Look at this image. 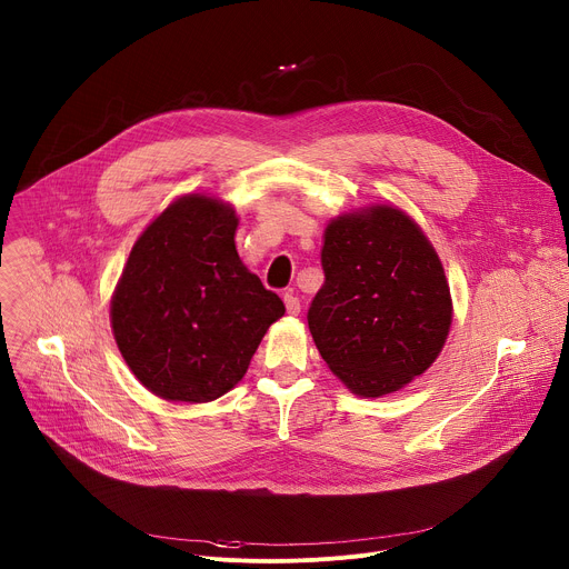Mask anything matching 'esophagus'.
<instances>
[{
  "label": "esophagus",
  "instance_id": "1",
  "mask_svg": "<svg viewBox=\"0 0 569 569\" xmlns=\"http://www.w3.org/2000/svg\"><path fill=\"white\" fill-rule=\"evenodd\" d=\"M283 303H286V310H288V315H299V310H301V303H299V299L292 295V292H286L283 295Z\"/></svg>",
  "mask_w": 569,
  "mask_h": 569
}]
</instances>
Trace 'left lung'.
<instances>
[{"label": "left lung", "mask_w": 569, "mask_h": 569, "mask_svg": "<svg viewBox=\"0 0 569 569\" xmlns=\"http://www.w3.org/2000/svg\"><path fill=\"white\" fill-rule=\"evenodd\" d=\"M321 270L308 329L353 393H391L437 360L452 321L450 288L410 216L371 207L333 220L323 233Z\"/></svg>", "instance_id": "1"}]
</instances>
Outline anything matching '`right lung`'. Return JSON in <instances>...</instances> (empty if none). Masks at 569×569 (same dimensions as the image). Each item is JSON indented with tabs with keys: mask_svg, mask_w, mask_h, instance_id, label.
Listing matches in <instances>:
<instances>
[{
	"mask_svg": "<svg viewBox=\"0 0 569 569\" xmlns=\"http://www.w3.org/2000/svg\"><path fill=\"white\" fill-rule=\"evenodd\" d=\"M229 204L184 196L134 242L112 297L117 347L143 387L207 402L248 371L286 306L236 252Z\"/></svg>",
	"mask_w": 569,
	"mask_h": 569,
	"instance_id": "right-lung-1",
	"label": "right lung"
}]
</instances>
